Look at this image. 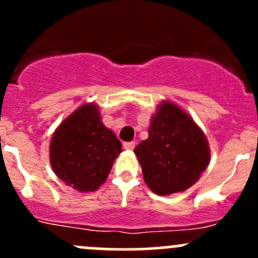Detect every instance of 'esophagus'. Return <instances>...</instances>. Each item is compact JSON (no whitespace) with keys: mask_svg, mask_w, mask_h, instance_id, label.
<instances>
[{"mask_svg":"<svg viewBox=\"0 0 258 258\" xmlns=\"http://www.w3.org/2000/svg\"><path fill=\"white\" fill-rule=\"evenodd\" d=\"M135 146H136V144H135V142H124L123 148H126V150H134Z\"/></svg>","mask_w":258,"mask_h":258,"instance_id":"1","label":"esophagus"}]
</instances>
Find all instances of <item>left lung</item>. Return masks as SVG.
I'll return each mask as SVG.
<instances>
[{"label": "left lung", "instance_id": "1", "mask_svg": "<svg viewBox=\"0 0 258 258\" xmlns=\"http://www.w3.org/2000/svg\"><path fill=\"white\" fill-rule=\"evenodd\" d=\"M144 179L156 195L191 187L210 162L207 139L194 119L173 103L162 102L148 127V139L135 148Z\"/></svg>", "mask_w": 258, "mask_h": 258}]
</instances>
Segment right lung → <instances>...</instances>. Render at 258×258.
<instances>
[{
    "instance_id": "right-lung-1",
    "label": "right lung",
    "mask_w": 258,
    "mask_h": 258,
    "mask_svg": "<svg viewBox=\"0 0 258 258\" xmlns=\"http://www.w3.org/2000/svg\"><path fill=\"white\" fill-rule=\"evenodd\" d=\"M122 145L103 126L95 103L81 106L58 126L49 145L57 177L80 192H93L106 181Z\"/></svg>"
}]
</instances>
